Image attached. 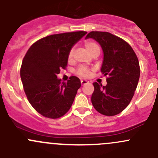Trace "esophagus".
Segmentation results:
<instances>
[{"label":"esophagus","instance_id":"obj_1","mask_svg":"<svg viewBox=\"0 0 158 158\" xmlns=\"http://www.w3.org/2000/svg\"><path fill=\"white\" fill-rule=\"evenodd\" d=\"M88 82L89 81L87 80H81V84H82V85H85V84L88 83Z\"/></svg>","mask_w":158,"mask_h":158}]
</instances>
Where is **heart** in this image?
<instances>
[{"label":"heart","instance_id":"b5f03b06","mask_svg":"<svg viewBox=\"0 0 158 158\" xmlns=\"http://www.w3.org/2000/svg\"><path fill=\"white\" fill-rule=\"evenodd\" d=\"M85 47L87 49V51L89 53L92 55L93 52H100V47L97 43L92 40H87L85 42ZM73 53H74V49H71L69 50V53H68V60L72 61L73 58ZM92 72L88 68L85 67V66H79V69L77 70V74L79 76H82V77H89L91 75Z\"/></svg>","mask_w":158,"mask_h":158}]
</instances>
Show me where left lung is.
I'll return each instance as SVG.
<instances>
[{"label":"left lung","mask_w":158,"mask_h":158,"mask_svg":"<svg viewBox=\"0 0 158 158\" xmlns=\"http://www.w3.org/2000/svg\"><path fill=\"white\" fill-rule=\"evenodd\" d=\"M96 40L103 50L101 72L107 76V85L94 82L92 103L102 114L113 116L122 112L135 94L140 77L138 57L130 45L122 38L108 32L92 31L85 39Z\"/></svg>","instance_id":"1"}]
</instances>
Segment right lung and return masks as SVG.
<instances>
[{"mask_svg": "<svg viewBox=\"0 0 158 158\" xmlns=\"http://www.w3.org/2000/svg\"><path fill=\"white\" fill-rule=\"evenodd\" d=\"M85 31L59 33L35 42L27 52L20 68V78L27 99L33 108L49 118L64 115L73 105L80 80L71 76L61 83L57 75L66 69L68 53Z\"/></svg>", "mask_w": 158, "mask_h": 158, "instance_id": "right-lung-1", "label": "right lung"}]
</instances>
